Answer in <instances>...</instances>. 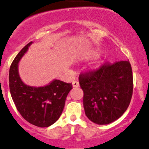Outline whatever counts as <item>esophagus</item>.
<instances>
[{"mask_svg":"<svg viewBox=\"0 0 149 149\" xmlns=\"http://www.w3.org/2000/svg\"><path fill=\"white\" fill-rule=\"evenodd\" d=\"M72 84H73V87H78V86H79V83L77 81H73Z\"/></svg>","mask_w":149,"mask_h":149,"instance_id":"obj_1","label":"esophagus"}]
</instances>
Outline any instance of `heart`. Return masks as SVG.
Listing matches in <instances>:
<instances>
[{"mask_svg": "<svg viewBox=\"0 0 149 149\" xmlns=\"http://www.w3.org/2000/svg\"><path fill=\"white\" fill-rule=\"evenodd\" d=\"M92 55H94V56H96V55H97V54H98V52H92Z\"/></svg>", "mask_w": 149, "mask_h": 149, "instance_id": "heart-1", "label": "heart"}]
</instances>
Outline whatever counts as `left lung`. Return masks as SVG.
Segmentation results:
<instances>
[{"mask_svg": "<svg viewBox=\"0 0 149 149\" xmlns=\"http://www.w3.org/2000/svg\"><path fill=\"white\" fill-rule=\"evenodd\" d=\"M79 80L85 114L94 123L108 125L127 109L133 91L129 61L106 63L97 70L80 74Z\"/></svg>", "mask_w": 149, "mask_h": 149, "instance_id": "8db88e82", "label": "left lung"}]
</instances>
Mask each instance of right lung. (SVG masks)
I'll use <instances>...</instances> for the list:
<instances>
[{
    "mask_svg": "<svg viewBox=\"0 0 149 149\" xmlns=\"http://www.w3.org/2000/svg\"><path fill=\"white\" fill-rule=\"evenodd\" d=\"M30 42L18 53L9 69V89L11 97L23 118L35 126L47 127L60 118L72 84L54 79L44 86L26 85L19 75L20 60L27 52Z\"/></svg>",
    "mask_w": 149,
    "mask_h": 149,
    "instance_id": "obj_1",
    "label": "right lung"
}]
</instances>
